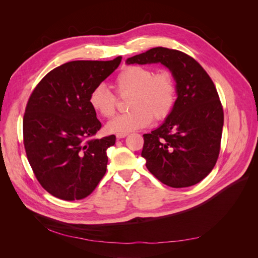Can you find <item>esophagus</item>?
Returning a JSON list of instances; mask_svg holds the SVG:
<instances>
[{
  "label": "esophagus",
  "instance_id": "esophagus-1",
  "mask_svg": "<svg viewBox=\"0 0 258 258\" xmlns=\"http://www.w3.org/2000/svg\"><path fill=\"white\" fill-rule=\"evenodd\" d=\"M128 136V134H117L116 138L117 139H122V138H126Z\"/></svg>",
  "mask_w": 258,
  "mask_h": 258
}]
</instances>
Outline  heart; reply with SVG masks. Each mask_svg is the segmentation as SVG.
<instances>
[{"label":"heart","instance_id":"1","mask_svg":"<svg viewBox=\"0 0 258 258\" xmlns=\"http://www.w3.org/2000/svg\"><path fill=\"white\" fill-rule=\"evenodd\" d=\"M115 85L119 95L131 93V111L107 121L105 129L111 134H128L142 129L154 120V117L163 120L174 110L176 83L172 73L167 70L154 73L151 68L129 66L117 75ZM88 101L92 110L103 117H111L116 111V96L104 84L92 88Z\"/></svg>","mask_w":258,"mask_h":258}]
</instances>
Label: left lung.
Returning <instances> with one entry per match:
<instances>
[{
    "mask_svg": "<svg viewBox=\"0 0 258 258\" xmlns=\"http://www.w3.org/2000/svg\"><path fill=\"white\" fill-rule=\"evenodd\" d=\"M158 62L174 77L176 104L160 127L143 135L141 155L156 178L182 188L202 181L215 166L221 150L223 106L205 69L182 51L155 47L128 58L126 63Z\"/></svg>",
    "mask_w": 258,
    "mask_h": 258,
    "instance_id": "obj_1",
    "label": "left lung"
}]
</instances>
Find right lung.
Listing matches in <instances>:
<instances>
[{
  "instance_id": "right-lung-1",
  "label": "right lung",
  "mask_w": 258,
  "mask_h": 258,
  "mask_svg": "<svg viewBox=\"0 0 258 258\" xmlns=\"http://www.w3.org/2000/svg\"><path fill=\"white\" fill-rule=\"evenodd\" d=\"M120 61L121 57L67 62L46 74L31 93L23 116V144L37 181L54 197H87L106 172V150L116 137L92 138L102 124L88 99Z\"/></svg>"
}]
</instances>
